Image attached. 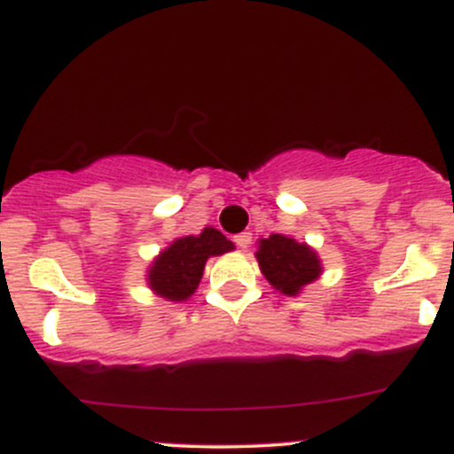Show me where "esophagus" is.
<instances>
[{
    "label": "esophagus",
    "mask_w": 454,
    "mask_h": 454,
    "mask_svg": "<svg viewBox=\"0 0 454 454\" xmlns=\"http://www.w3.org/2000/svg\"><path fill=\"white\" fill-rule=\"evenodd\" d=\"M234 243H237L241 249H247L249 243H252V232L245 231V232L234 234Z\"/></svg>",
    "instance_id": "obj_1"
}]
</instances>
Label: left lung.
Wrapping results in <instances>:
<instances>
[{"label":"left lung","instance_id":"1","mask_svg":"<svg viewBox=\"0 0 454 454\" xmlns=\"http://www.w3.org/2000/svg\"><path fill=\"white\" fill-rule=\"evenodd\" d=\"M256 258L269 284L288 296L299 294V290L311 284L322 270L314 249L284 234L262 239Z\"/></svg>","mask_w":454,"mask_h":454}]
</instances>
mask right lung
<instances>
[{"mask_svg":"<svg viewBox=\"0 0 454 454\" xmlns=\"http://www.w3.org/2000/svg\"><path fill=\"white\" fill-rule=\"evenodd\" d=\"M234 245L215 228H205L198 237H184L166 247L149 269V286L170 301H185L198 288L209 256L231 252Z\"/></svg>","mask_w":454,"mask_h":454,"instance_id":"obj_1","label":"right lung"}]
</instances>
